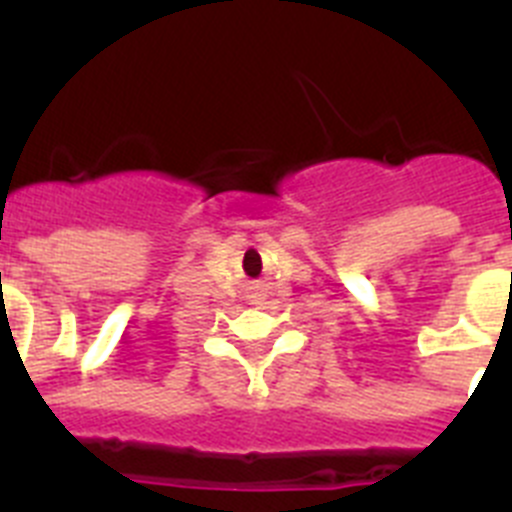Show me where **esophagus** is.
Masks as SVG:
<instances>
[{
	"label": "esophagus",
	"mask_w": 512,
	"mask_h": 512,
	"mask_svg": "<svg viewBox=\"0 0 512 512\" xmlns=\"http://www.w3.org/2000/svg\"><path fill=\"white\" fill-rule=\"evenodd\" d=\"M256 297H259V292H256Z\"/></svg>",
	"instance_id": "obj_1"
}]
</instances>
